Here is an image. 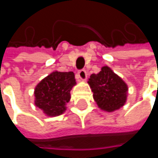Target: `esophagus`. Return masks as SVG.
Returning <instances> with one entry per match:
<instances>
[{
    "instance_id": "34e87169",
    "label": "esophagus",
    "mask_w": 158,
    "mask_h": 158,
    "mask_svg": "<svg viewBox=\"0 0 158 158\" xmlns=\"http://www.w3.org/2000/svg\"><path fill=\"white\" fill-rule=\"evenodd\" d=\"M78 79H81V80H85L87 79V72L85 69H80L78 72Z\"/></svg>"
}]
</instances>
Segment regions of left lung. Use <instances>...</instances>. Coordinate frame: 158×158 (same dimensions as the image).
Masks as SVG:
<instances>
[{"label":"left lung","instance_id":"1","mask_svg":"<svg viewBox=\"0 0 158 158\" xmlns=\"http://www.w3.org/2000/svg\"><path fill=\"white\" fill-rule=\"evenodd\" d=\"M89 84L93 92V98L102 110L113 111L124 105L127 85L109 67L105 66L98 74H92Z\"/></svg>","mask_w":158,"mask_h":158}]
</instances>
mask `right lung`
<instances>
[{
    "label": "right lung",
    "mask_w": 158,
    "mask_h": 158,
    "mask_svg": "<svg viewBox=\"0 0 158 158\" xmlns=\"http://www.w3.org/2000/svg\"><path fill=\"white\" fill-rule=\"evenodd\" d=\"M75 84L73 72H52L35 87L36 107L43 110L48 116L63 113L66 110V103L70 100V90Z\"/></svg>",
    "instance_id": "obj_1"
}]
</instances>
